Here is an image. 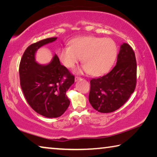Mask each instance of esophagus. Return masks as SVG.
Listing matches in <instances>:
<instances>
[{"mask_svg":"<svg viewBox=\"0 0 157 157\" xmlns=\"http://www.w3.org/2000/svg\"><path fill=\"white\" fill-rule=\"evenodd\" d=\"M82 78H79V77H75V82H78V80H79V79H81Z\"/></svg>","mask_w":157,"mask_h":157,"instance_id":"esophagus-1","label":"esophagus"}]
</instances>
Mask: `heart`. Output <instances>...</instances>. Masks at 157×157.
<instances>
[{"instance_id":"b5f03b06","label":"heart","mask_w":157,"mask_h":157,"mask_svg":"<svg viewBox=\"0 0 157 157\" xmlns=\"http://www.w3.org/2000/svg\"><path fill=\"white\" fill-rule=\"evenodd\" d=\"M117 46L109 38L97 36L77 37L70 41V46L63 47L58 51L60 62L71 68L82 57L84 63L78 72L84 71L94 76L107 73L115 62Z\"/></svg>"}]
</instances>
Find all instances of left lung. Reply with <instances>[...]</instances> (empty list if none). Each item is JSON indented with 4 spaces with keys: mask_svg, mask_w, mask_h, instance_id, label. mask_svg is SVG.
Listing matches in <instances>:
<instances>
[{
    "mask_svg": "<svg viewBox=\"0 0 157 157\" xmlns=\"http://www.w3.org/2000/svg\"><path fill=\"white\" fill-rule=\"evenodd\" d=\"M136 69L134 50L123 43L112 70L90 81L89 100L93 108L101 113H110L122 107L135 90Z\"/></svg>",
    "mask_w": 157,
    "mask_h": 157,
    "instance_id": "obj_1",
    "label": "left lung"
}]
</instances>
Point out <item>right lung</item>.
<instances>
[{
	"label": "right lung",
	"instance_id": "1",
	"mask_svg": "<svg viewBox=\"0 0 157 157\" xmlns=\"http://www.w3.org/2000/svg\"><path fill=\"white\" fill-rule=\"evenodd\" d=\"M57 39L52 37L31 44L19 65L20 84L26 100L36 113L46 118H57L65 112L70 105L66 91L75 82L56 54L47 64L36 62L38 49Z\"/></svg>",
	"mask_w": 157,
	"mask_h": 157
}]
</instances>
